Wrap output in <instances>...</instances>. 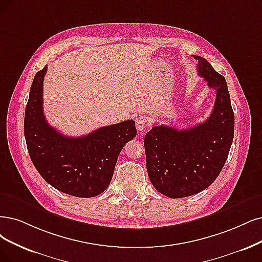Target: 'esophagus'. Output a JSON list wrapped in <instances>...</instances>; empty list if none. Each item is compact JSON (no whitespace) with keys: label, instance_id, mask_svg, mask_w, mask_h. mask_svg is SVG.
Wrapping results in <instances>:
<instances>
[{"label":"esophagus","instance_id":"esophagus-1","mask_svg":"<svg viewBox=\"0 0 262 262\" xmlns=\"http://www.w3.org/2000/svg\"><path fill=\"white\" fill-rule=\"evenodd\" d=\"M135 123H136V128L139 132H142L144 128L148 127V126L150 125L149 120L147 118H144V116H141V118H137L136 121H135Z\"/></svg>","mask_w":262,"mask_h":262}]
</instances>
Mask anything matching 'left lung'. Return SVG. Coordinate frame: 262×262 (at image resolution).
<instances>
[{"label": "left lung", "instance_id": "1", "mask_svg": "<svg viewBox=\"0 0 262 262\" xmlns=\"http://www.w3.org/2000/svg\"><path fill=\"white\" fill-rule=\"evenodd\" d=\"M193 57L199 61V75L216 91L214 110L204 123L191 128L153 126L143 141L150 181L171 199L196 194L209 187L224 167L234 137V113L225 77L205 58Z\"/></svg>", "mask_w": 262, "mask_h": 262}]
</instances>
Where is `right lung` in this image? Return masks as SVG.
Segmentation results:
<instances>
[{
  "instance_id": "obj_1",
  "label": "right lung",
  "mask_w": 262,
  "mask_h": 262,
  "mask_svg": "<svg viewBox=\"0 0 262 262\" xmlns=\"http://www.w3.org/2000/svg\"><path fill=\"white\" fill-rule=\"evenodd\" d=\"M45 66L36 72L25 113V138L33 165L55 189L76 198L99 195L109 187L123 147L136 137L133 120L103 126L82 137H67L43 113Z\"/></svg>"
}]
</instances>
